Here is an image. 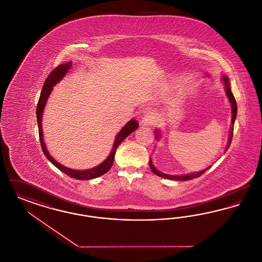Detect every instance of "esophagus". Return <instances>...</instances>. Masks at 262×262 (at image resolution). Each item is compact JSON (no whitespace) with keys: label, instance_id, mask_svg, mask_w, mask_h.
<instances>
[{"label":"esophagus","instance_id":"34e87169","mask_svg":"<svg viewBox=\"0 0 262 262\" xmlns=\"http://www.w3.org/2000/svg\"><path fill=\"white\" fill-rule=\"evenodd\" d=\"M156 123V116L154 114H146L142 120H141V125H152Z\"/></svg>","mask_w":262,"mask_h":262}]
</instances>
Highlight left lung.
Listing matches in <instances>:
<instances>
[{
  "mask_svg": "<svg viewBox=\"0 0 262 262\" xmlns=\"http://www.w3.org/2000/svg\"><path fill=\"white\" fill-rule=\"evenodd\" d=\"M223 80H224L225 86H226V88H226V94H227V96H228V98H229V101H230V103H231V105H232V124H233V125H232V127H231L229 142H228V146H227V150H228V148L230 147V144H231V141H232V137H233L234 124H235V120H236V116H237V108L236 99H235V97H234V95H233V93H232V91H231V89H230V86H229V79H228V77H227V76H223ZM156 137H158V135H156ZM149 166L151 171H152L154 174H157V176H159V177L165 178V179H170V180H174V181H188V180H192V179H194V178H199V177H200L201 174H203L206 170H208V169L210 168V167H208L207 169L201 171L200 173H196V174H185V176H171V174H164L162 172L158 171V170L153 166L152 161H151V158H150L149 160Z\"/></svg>",
  "mask_w": 262,
  "mask_h": 262,
  "instance_id": "obj_1",
  "label": "left lung"
}]
</instances>
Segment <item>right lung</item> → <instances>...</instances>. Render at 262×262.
I'll use <instances>...</instances> for the list:
<instances>
[{
  "label": "right lung",
  "instance_id": "obj_1",
  "mask_svg": "<svg viewBox=\"0 0 262 262\" xmlns=\"http://www.w3.org/2000/svg\"><path fill=\"white\" fill-rule=\"evenodd\" d=\"M72 66V62H67V63H61L59 64L57 68H55L50 75H48V77L46 78L44 85L42 88L40 97L38 100L37 108H36V117H37L38 122V132H39V138H40V144H41V148L42 151L44 152L45 156L47 157V159L50 161L54 166H56L60 171H62V173L70 176L71 178H74L76 180H90V179H94L100 177L102 174L107 173L111 167H112L113 163H114V158H115V153L116 150L118 148V146L122 143V141L125 139V137L129 136L132 133H134L137 127H138V123L136 120H132L129 121L126 125L121 129V132L118 134V136L116 137L114 146H113L112 151L109 155V157L104 161L98 165L95 168H92L90 170H85V171H77V170H73V169H69L64 166L61 165L60 163L57 162L50 154L47 151V148L45 146L44 140H43V132H42V125H41V121H42V114L44 107L46 105L47 99L50 95L51 91L53 86L58 83L62 77L68 73L69 69Z\"/></svg>",
  "mask_w": 262,
  "mask_h": 262
}]
</instances>
